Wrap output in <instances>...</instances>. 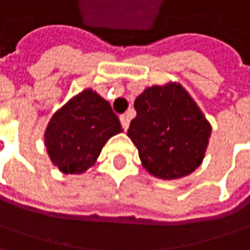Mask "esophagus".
Masks as SVG:
<instances>
[{"label": "esophagus", "instance_id": "1", "mask_svg": "<svg viewBox=\"0 0 250 250\" xmlns=\"http://www.w3.org/2000/svg\"><path fill=\"white\" fill-rule=\"evenodd\" d=\"M120 123H122L123 130H127L128 125H130V117H128L127 114H122V116H120Z\"/></svg>", "mask_w": 250, "mask_h": 250}]
</instances>
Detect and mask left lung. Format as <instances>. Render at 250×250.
<instances>
[{
	"mask_svg": "<svg viewBox=\"0 0 250 250\" xmlns=\"http://www.w3.org/2000/svg\"><path fill=\"white\" fill-rule=\"evenodd\" d=\"M137 111L127 136L143 167L157 178L175 180L202 163L211 125L181 84L147 87L134 102Z\"/></svg>",
	"mask_w": 250,
	"mask_h": 250,
	"instance_id": "1",
	"label": "left lung"
}]
</instances>
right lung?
Listing matches in <instances>:
<instances>
[{"mask_svg":"<svg viewBox=\"0 0 250 250\" xmlns=\"http://www.w3.org/2000/svg\"><path fill=\"white\" fill-rule=\"evenodd\" d=\"M122 131L111 106L86 89L52 116L45 146L52 163L65 174H81L95 164L103 146Z\"/></svg>","mask_w":250,"mask_h":250,"instance_id":"add662e5","label":"right lung"}]
</instances>
